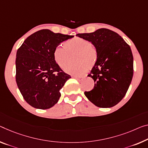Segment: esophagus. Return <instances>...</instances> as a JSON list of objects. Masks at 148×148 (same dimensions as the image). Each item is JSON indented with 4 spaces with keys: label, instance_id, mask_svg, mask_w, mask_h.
Wrapping results in <instances>:
<instances>
[{
    "label": "esophagus",
    "instance_id": "esophagus-1",
    "mask_svg": "<svg viewBox=\"0 0 148 148\" xmlns=\"http://www.w3.org/2000/svg\"><path fill=\"white\" fill-rule=\"evenodd\" d=\"M74 77L77 79V80H78L79 81H81L83 78V76H75Z\"/></svg>",
    "mask_w": 148,
    "mask_h": 148
}]
</instances>
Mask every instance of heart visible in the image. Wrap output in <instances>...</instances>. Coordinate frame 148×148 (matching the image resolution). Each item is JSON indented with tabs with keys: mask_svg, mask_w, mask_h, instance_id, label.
I'll return each instance as SVG.
<instances>
[{
	"mask_svg": "<svg viewBox=\"0 0 148 148\" xmlns=\"http://www.w3.org/2000/svg\"><path fill=\"white\" fill-rule=\"evenodd\" d=\"M75 55L74 65L68 67L71 62V56ZM53 58L61 69L73 75H81L90 69L96 63L98 59L97 48L92 43L83 38L75 37L57 45L53 51Z\"/></svg>",
	"mask_w": 148,
	"mask_h": 148,
	"instance_id": "obj_1",
	"label": "heart"
}]
</instances>
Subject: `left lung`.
I'll return each mask as SVG.
<instances>
[{"label": "left lung", "mask_w": 148, "mask_h": 148, "mask_svg": "<svg viewBox=\"0 0 148 148\" xmlns=\"http://www.w3.org/2000/svg\"><path fill=\"white\" fill-rule=\"evenodd\" d=\"M76 36L90 41L98 52L97 62L88 75L95 86L85 92V96L98 107H112L126 95L132 79L130 47L119 34L106 28Z\"/></svg>", "instance_id": "left-lung-1"}]
</instances>
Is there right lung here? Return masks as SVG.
I'll use <instances>...</instances> for the list:
<instances>
[{"instance_id":"right-lung-1","label":"right lung","mask_w":148,"mask_h":148,"mask_svg":"<svg viewBox=\"0 0 148 148\" xmlns=\"http://www.w3.org/2000/svg\"><path fill=\"white\" fill-rule=\"evenodd\" d=\"M73 37L41 29L28 36L18 49L16 81L24 100L32 107L44 110L58 103L60 89L71 76L57 64L53 51Z\"/></svg>"}]
</instances>
